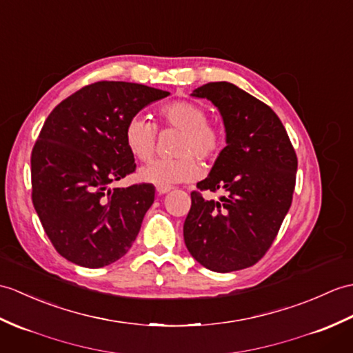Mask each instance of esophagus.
<instances>
[{
  "label": "esophagus",
  "instance_id": "1",
  "mask_svg": "<svg viewBox=\"0 0 353 353\" xmlns=\"http://www.w3.org/2000/svg\"><path fill=\"white\" fill-rule=\"evenodd\" d=\"M157 191H158L159 195H163V194H167V192L171 191V186H158Z\"/></svg>",
  "mask_w": 353,
  "mask_h": 353
}]
</instances>
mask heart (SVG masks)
<instances>
[{
  "label": "heart",
  "instance_id": "1",
  "mask_svg": "<svg viewBox=\"0 0 353 353\" xmlns=\"http://www.w3.org/2000/svg\"><path fill=\"white\" fill-rule=\"evenodd\" d=\"M159 116L167 126L182 130L179 138L176 159H157L139 168L138 177L145 183L173 186L192 182L201 174V167L195 159H212L223 147V134L208 121V111L190 101H174L163 105ZM128 150L138 161H149L157 145V128L141 114L130 117L125 128Z\"/></svg>",
  "mask_w": 353,
  "mask_h": 353
}]
</instances>
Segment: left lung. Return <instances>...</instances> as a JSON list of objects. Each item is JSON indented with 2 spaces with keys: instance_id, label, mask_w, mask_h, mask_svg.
<instances>
[{
  "instance_id": "obj_1",
  "label": "left lung",
  "mask_w": 353,
  "mask_h": 353,
  "mask_svg": "<svg viewBox=\"0 0 353 353\" xmlns=\"http://www.w3.org/2000/svg\"><path fill=\"white\" fill-rule=\"evenodd\" d=\"M216 106L225 147L200 190L223 191L219 200L191 194L185 245L214 272L250 268L265 256L292 204L298 159L281 120L268 105L232 83H209L191 93Z\"/></svg>"
}]
</instances>
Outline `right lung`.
Listing matches in <instances>:
<instances>
[{
  "instance_id": "1",
  "label": "right lung",
  "mask_w": 353,
  "mask_h": 353,
  "mask_svg": "<svg viewBox=\"0 0 353 353\" xmlns=\"http://www.w3.org/2000/svg\"><path fill=\"white\" fill-rule=\"evenodd\" d=\"M170 93L101 81L49 114L31 153L32 204L61 256L84 268L125 256L154 201L150 183L111 188L135 171L125 143L130 117Z\"/></svg>"
}]
</instances>
